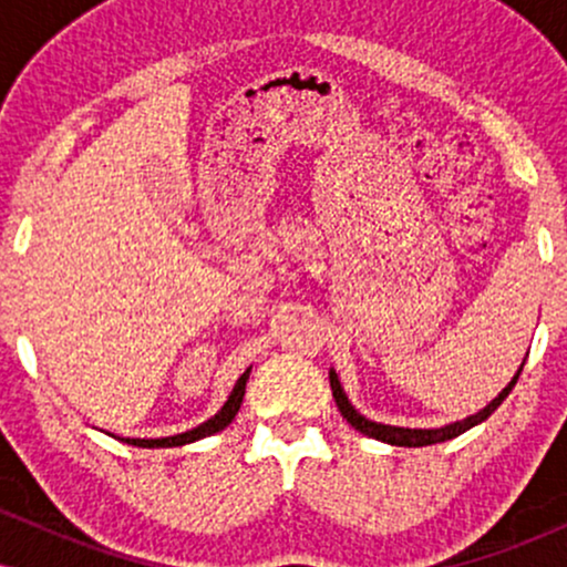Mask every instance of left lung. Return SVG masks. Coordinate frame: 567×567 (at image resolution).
Listing matches in <instances>:
<instances>
[{
	"label": "left lung",
	"mask_w": 567,
	"mask_h": 567,
	"mask_svg": "<svg viewBox=\"0 0 567 567\" xmlns=\"http://www.w3.org/2000/svg\"><path fill=\"white\" fill-rule=\"evenodd\" d=\"M519 373H523V368L517 370V375H514V379L509 381V386H506L504 392H501L496 400L491 402V405L480 410V413L470 415V419L455 421V424L442 426V429H402V426H386V424H375V421H368L365 415H360L354 408H351V402L347 400V394H343L341 383H338V375L333 373V370H330V389H333V400H336L338 410H341V415L349 421L351 426L357 429V432L368 434V437H375V440H381V442H389V445H396V447H424V445H434V442L453 440V437H458V434L470 432L472 426L483 424L487 415H491L493 410H496L501 402H504L506 396H509L512 386L519 379Z\"/></svg>",
	"instance_id": "obj_1"
}]
</instances>
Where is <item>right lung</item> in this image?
Returning a JSON list of instances; mask_svg holds the SVG:
<instances>
[{"instance_id": "right-lung-1", "label": "right lung", "mask_w": 567, "mask_h": 567, "mask_svg": "<svg viewBox=\"0 0 567 567\" xmlns=\"http://www.w3.org/2000/svg\"><path fill=\"white\" fill-rule=\"evenodd\" d=\"M247 375H250V370H245V373L239 375V381L234 383L229 400H226V405L220 408L210 421H205V424H199L197 429H192V432L175 434V437H162V440H130L127 437V440H122V442H127V445H135V447H178V445H188V442H197L202 437H210V434H216V432H220V429L229 426L234 415H237L239 405H243Z\"/></svg>"}]
</instances>
